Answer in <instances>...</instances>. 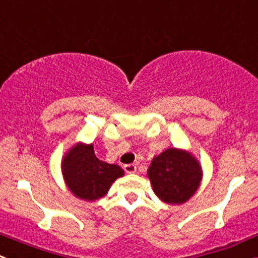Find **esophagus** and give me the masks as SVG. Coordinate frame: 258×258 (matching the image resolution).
Listing matches in <instances>:
<instances>
[{
    "instance_id": "obj_1",
    "label": "esophagus",
    "mask_w": 258,
    "mask_h": 258,
    "mask_svg": "<svg viewBox=\"0 0 258 258\" xmlns=\"http://www.w3.org/2000/svg\"><path fill=\"white\" fill-rule=\"evenodd\" d=\"M124 170H125L126 174H134L137 171V166L134 164H128V165H124Z\"/></svg>"
}]
</instances>
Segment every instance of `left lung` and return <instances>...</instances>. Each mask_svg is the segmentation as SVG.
Segmentation results:
<instances>
[{"label": "left lung", "instance_id": "left-lung-1", "mask_svg": "<svg viewBox=\"0 0 258 258\" xmlns=\"http://www.w3.org/2000/svg\"><path fill=\"white\" fill-rule=\"evenodd\" d=\"M154 194L164 203L181 205L190 200L203 181L201 164L188 150L168 148L154 156L148 169Z\"/></svg>", "mask_w": 258, "mask_h": 258}]
</instances>
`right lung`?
<instances>
[{"label": "right lung", "mask_w": 258, "mask_h": 258, "mask_svg": "<svg viewBox=\"0 0 258 258\" xmlns=\"http://www.w3.org/2000/svg\"><path fill=\"white\" fill-rule=\"evenodd\" d=\"M63 179L68 190L84 201L104 198L114 181L124 176V170L95 156L93 144L78 142L68 149L60 161Z\"/></svg>", "instance_id": "obj_1"}]
</instances>
